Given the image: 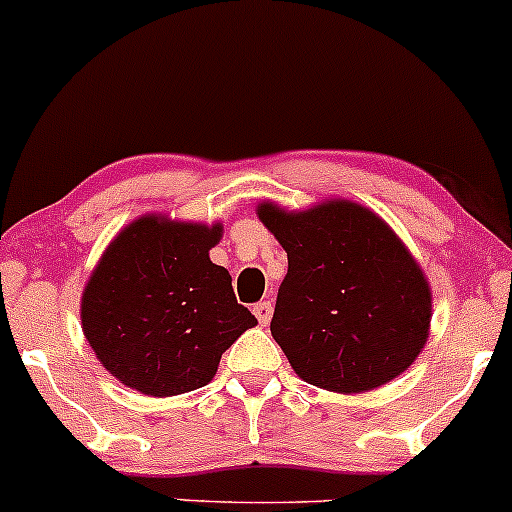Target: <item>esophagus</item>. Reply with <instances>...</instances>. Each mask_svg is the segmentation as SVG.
<instances>
[{
	"label": "esophagus",
	"instance_id": "esophagus-1",
	"mask_svg": "<svg viewBox=\"0 0 512 512\" xmlns=\"http://www.w3.org/2000/svg\"><path fill=\"white\" fill-rule=\"evenodd\" d=\"M254 315L258 318V323L268 325L271 323V315H273V305L268 300H261V303L254 305Z\"/></svg>",
	"mask_w": 512,
	"mask_h": 512
}]
</instances>
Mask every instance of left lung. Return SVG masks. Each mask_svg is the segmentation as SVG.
<instances>
[{"mask_svg":"<svg viewBox=\"0 0 512 512\" xmlns=\"http://www.w3.org/2000/svg\"><path fill=\"white\" fill-rule=\"evenodd\" d=\"M258 219L288 254L273 340L298 377L330 392H367L402 374L429 337L431 293L394 231L355 202Z\"/></svg>","mask_w":512,"mask_h":512,"instance_id":"obj_1","label":"left lung"}]
</instances>
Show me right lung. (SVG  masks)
<instances>
[{
	"instance_id": "1",
	"label": "right lung",
	"mask_w": 512,
	"mask_h": 512,
	"mask_svg": "<svg viewBox=\"0 0 512 512\" xmlns=\"http://www.w3.org/2000/svg\"><path fill=\"white\" fill-rule=\"evenodd\" d=\"M221 226L142 217L120 231L83 291V335L113 377L150 397L204 387L256 318L209 261Z\"/></svg>"
}]
</instances>
